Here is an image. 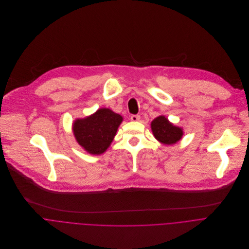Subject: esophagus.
<instances>
[{
    "instance_id": "esophagus-1",
    "label": "esophagus",
    "mask_w": 249,
    "mask_h": 249,
    "mask_svg": "<svg viewBox=\"0 0 249 249\" xmlns=\"http://www.w3.org/2000/svg\"><path fill=\"white\" fill-rule=\"evenodd\" d=\"M130 120L132 122H138L140 120V116L139 115H131L130 116Z\"/></svg>"
}]
</instances>
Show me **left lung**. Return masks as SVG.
<instances>
[{
	"instance_id": "1",
	"label": "left lung",
	"mask_w": 249,
	"mask_h": 249,
	"mask_svg": "<svg viewBox=\"0 0 249 249\" xmlns=\"http://www.w3.org/2000/svg\"><path fill=\"white\" fill-rule=\"evenodd\" d=\"M151 128L156 139L164 144H175L182 136V129L173 125L164 116L156 118L151 123Z\"/></svg>"
}]
</instances>
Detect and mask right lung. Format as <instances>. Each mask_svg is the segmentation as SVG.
<instances>
[{"mask_svg":"<svg viewBox=\"0 0 249 249\" xmlns=\"http://www.w3.org/2000/svg\"><path fill=\"white\" fill-rule=\"evenodd\" d=\"M122 121V116L110 109H100L88 118L74 122V136L87 152L102 154L113 141Z\"/></svg>","mask_w":249,"mask_h":249,"instance_id":"add662e5","label":"right lung"}]
</instances>
